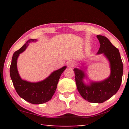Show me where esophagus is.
<instances>
[{
    "label": "esophagus",
    "mask_w": 129,
    "mask_h": 129,
    "mask_svg": "<svg viewBox=\"0 0 129 129\" xmlns=\"http://www.w3.org/2000/svg\"><path fill=\"white\" fill-rule=\"evenodd\" d=\"M75 62L74 61H69L68 63V67L71 68L75 66Z\"/></svg>",
    "instance_id": "1"
}]
</instances>
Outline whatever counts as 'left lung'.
I'll use <instances>...</instances> for the list:
<instances>
[{
  "instance_id": "obj_1",
  "label": "left lung",
  "mask_w": 129,
  "mask_h": 129,
  "mask_svg": "<svg viewBox=\"0 0 129 129\" xmlns=\"http://www.w3.org/2000/svg\"><path fill=\"white\" fill-rule=\"evenodd\" d=\"M100 47L97 54H103L108 60L110 68V75L101 81H90L86 84L84 79L88 78L85 73V67L74 69L77 90L82 98L92 103H102L114 95L119 90L123 75V64L119 50L113 45L109 39L104 36L97 35Z\"/></svg>"
}]
</instances>
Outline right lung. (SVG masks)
<instances>
[{
	"instance_id": "1",
	"label": "right lung",
	"mask_w": 129,
	"mask_h": 129,
	"mask_svg": "<svg viewBox=\"0 0 129 129\" xmlns=\"http://www.w3.org/2000/svg\"><path fill=\"white\" fill-rule=\"evenodd\" d=\"M37 41V39H29L20 49L15 52L12 56L10 73L15 90L21 98L29 103L42 104L52 99L56 90L60 76L66 69L67 66L53 71L48 77L41 81L31 82L23 80L17 71V58L19 54L25 51L30 43Z\"/></svg>"
}]
</instances>
